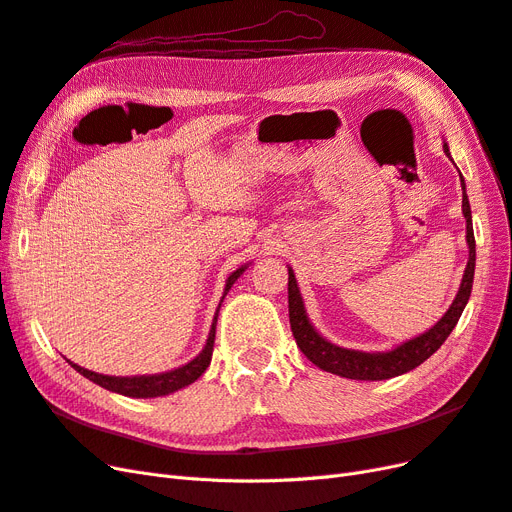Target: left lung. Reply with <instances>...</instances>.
<instances>
[{"label":"left lung","instance_id":"obj_1","mask_svg":"<svg viewBox=\"0 0 512 512\" xmlns=\"http://www.w3.org/2000/svg\"><path fill=\"white\" fill-rule=\"evenodd\" d=\"M444 153L451 158L446 143H444ZM461 190H463L461 209H463V218H466V241L470 247V258H468L466 273H463L457 297H455L453 305L448 307V312L436 324H433L429 331H425L423 335H418V337L410 339V342L401 344L389 352L348 350V348H339V346L327 342V339H324L312 327V322H309L297 280H294L292 269H288L290 329H292L294 339H297V346L301 348V352L307 356L309 361L318 365L320 369L329 371V374H337V376L350 378V380H389V378L401 376V374H406V371L418 367L446 342V337L451 335V331L455 329V324L459 322V318L463 314V307H466V303L470 299L472 282H474V265H476L472 211H470V200L466 196V183H463V177H461Z\"/></svg>","mask_w":512,"mask_h":512}]
</instances>
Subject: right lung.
<instances>
[{"instance_id":"right-lung-1","label":"right lung","mask_w":512,"mask_h":512,"mask_svg":"<svg viewBox=\"0 0 512 512\" xmlns=\"http://www.w3.org/2000/svg\"><path fill=\"white\" fill-rule=\"evenodd\" d=\"M247 267H241L237 269L235 273H230V277L226 280V288H224V297L226 292L232 288V284L237 282V277L245 271ZM222 297V301H224ZM220 312V307H218ZM215 324H218V314H215L213 318V324H211V331H209V337H207V344L203 348V352H200L196 359H192L188 365L183 367H177L173 371H164V374H156V376H130V378H121V376H104V374H96V371H89L81 365H76L72 361H68L76 371H79L81 376L89 378L91 382L100 384L102 389L106 391H113V393H119V395H126V397H162V395H168V393H175L179 389H183V386L192 384L194 380H198L200 376L205 374V369L209 367L211 363V354H213V342H215Z\"/></svg>"}]
</instances>
